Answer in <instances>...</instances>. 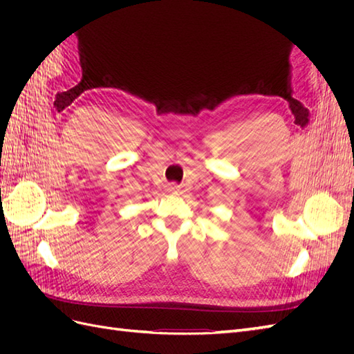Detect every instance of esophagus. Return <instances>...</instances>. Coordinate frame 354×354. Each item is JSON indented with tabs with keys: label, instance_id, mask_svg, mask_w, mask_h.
<instances>
[{
	"label": "esophagus",
	"instance_id": "1",
	"mask_svg": "<svg viewBox=\"0 0 354 354\" xmlns=\"http://www.w3.org/2000/svg\"><path fill=\"white\" fill-rule=\"evenodd\" d=\"M173 189H174V187H173Z\"/></svg>",
	"mask_w": 354,
	"mask_h": 354
}]
</instances>
